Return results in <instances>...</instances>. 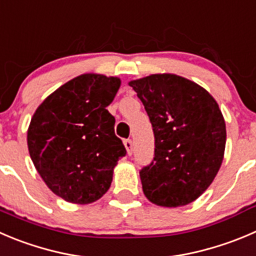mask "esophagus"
Masks as SVG:
<instances>
[{
  "instance_id": "esophagus-1",
  "label": "esophagus",
  "mask_w": 256,
  "mask_h": 256,
  "mask_svg": "<svg viewBox=\"0 0 256 256\" xmlns=\"http://www.w3.org/2000/svg\"><path fill=\"white\" fill-rule=\"evenodd\" d=\"M124 147H126V153H128V154H132V152H133V143H132V140H124Z\"/></svg>"
}]
</instances>
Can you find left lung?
Segmentation results:
<instances>
[{"instance_id":"1","label":"left lung","mask_w":256,"mask_h":256,"mask_svg":"<svg viewBox=\"0 0 256 256\" xmlns=\"http://www.w3.org/2000/svg\"><path fill=\"white\" fill-rule=\"evenodd\" d=\"M154 133V158L140 172L154 205L178 208L198 198L224 160L225 119L208 90L176 74L132 80Z\"/></svg>"}]
</instances>
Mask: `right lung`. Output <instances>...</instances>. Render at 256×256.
<instances>
[{"label":"right lung","mask_w":256,"mask_h":256,"mask_svg":"<svg viewBox=\"0 0 256 256\" xmlns=\"http://www.w3.org/2000/svg\"><path fill=\"white\" fill-rule=\"evenodd\" d=\"M120 79L86 72L51 93L34 113L28 147L46 186L62 200L86 205L109 190L114 167L126 156L106 110Z\"/></svg>","instance_id":"1"}]
</instances>
